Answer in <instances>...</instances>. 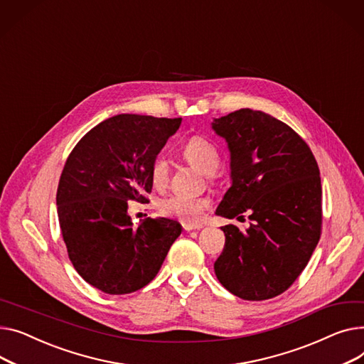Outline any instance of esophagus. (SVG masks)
<instances>
[{
    "label": "esophagus",
    "mask_w": 364,
    "mask_h": 364,
    "mask_svg": "<svg viewBox=\"0 0 364 364\" xmlns=\"http://www.w3.org/2000/svg\"><path fill=\"white\" fill-rule=\"evenodd\" d=\"M182 226H183V229L185 230H198V229H201L203 228V225H194V223H182Z\"/></svg>",
    "instance_id": "obj_1"
}]
</instances>
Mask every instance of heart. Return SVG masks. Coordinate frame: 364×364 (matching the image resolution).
I'll return each instance as SVG.
<instances>
[{"instance_id":"obj_1","label":"heart","mask_w":364,"mask_h":364,"mask_svg":"<svg viewBox=\"0 0 364 364\" xmlns=\"http://www.w3.org/2000/svg\"><path fill=\"white\" fill-rule=\"evenodd\" d=\"M183 159L205 176L216 173L220 164L218 148L204 136H192L182 148ZM149 176L157 188L168 181V163L164 156H157L149 166ZM208 200L203 197H191L183 194H172L161 200L160 211L166 216L176 218L185 223H197L201 220Z\"/></svg>"}]
</instances>
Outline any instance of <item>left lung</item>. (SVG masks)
<instances>
[{
	"mask_svg": "<svg viewBox=\"0 0 364 364\" xmlns=\"http://www.w3.org/2000/svg\"><path fill=\"white\" fill-rule=\"evenodd\" d=\"M230 151L232 185L216 215L252 222L222 226L225 247L215 263L233 295L263 301L301 274L322 232V185L306 141L270 114L241 109L211 123Z\"/></svg>",
	"mask_w": 364,
	"mask_h": 364,
	"instance_id": "left-lung-1",
	"label": "left lung"
}]
</instances>
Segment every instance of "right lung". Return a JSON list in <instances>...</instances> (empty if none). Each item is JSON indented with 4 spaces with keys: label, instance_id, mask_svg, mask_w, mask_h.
<instances>
[{
    "label": "right lung",
    "instance_id": "1",
    "mask_svg": "<svg viewBox=\"0 0 364 364\" xmlns=\"http://www.w3.org/2000/svg\"><path fill=\"white\" fill-rule=\"evenodd\" d=\"M181 122L117 114L92 127L64 164L57 188L63 240L76 272L105 294H131L151 282L182 232L166 218L134 228L127 215V201H148L149 166Z\"/></svg>",
    "mask_w": 364,
    "mask_h": 364
}]
</instances>
